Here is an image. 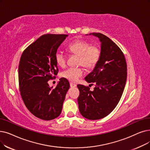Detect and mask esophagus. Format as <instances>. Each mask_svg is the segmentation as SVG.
Segmentation results:
<instances>
[{"mask_svg":"<svg viewBox=\"0 0 150 150\" xmlns=\"http://www.w3.org/2000/svg\"><path fill=\"white\" fill-rule=\"evenodd\" d=\"M70 86L71 88H75L76 86V84L75 83H70Z\"/></svg>","mask_w":150,"mask_h":150,"instance_id":"esophagus-1","label":"esophagus"}]
</instances>
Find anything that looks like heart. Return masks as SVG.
<instances>
[{"label": "heart", "mask_w": 150, "mask_h": 150, "mask_svg": "<svg viewBox=\"0 0 150 150\" xmlns=\"http://www.w3.org/2000/svg\"><path fill=\"white\" fill-rule=\"evenodd\" d=\"M68 50L73 54L79 57L78 64L87 69H93L98 63L101 50L96 45L91 44L85 40H77L71 43L67 47ZM54 59L57 66L64 67L66 64V56L62 52L57 51L54 56ZM84 74L82 67L69 68L64 70L61 75L64 79L70 81L76 82Z\"/></svg>", "instance_id": "obj_1"}]
</instances>
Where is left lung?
<instances>
[{
	"mask_svg": "<svg viewBox=\"0 0 150 150\" xmlns=\"http://www.w3.org/2000/svg\"><path fill=\"white\" fill-rule=\"evenodd\" d=\"M91 34L102 43L100 59L84 79L94 83L95 88L91 91L88 86L78 84V103L83 117L96 120L108 115L120 102L127 80V64L122 51L111 39L100 33Z\"/></svg>",
	"mask_w": 150,
	"mask_h": 150,
	"instance_id": "obj_1",
	"label": "left lung"
}]
</instances>
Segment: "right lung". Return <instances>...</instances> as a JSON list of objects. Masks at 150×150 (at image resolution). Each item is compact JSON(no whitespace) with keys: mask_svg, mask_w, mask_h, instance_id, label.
<instances>
[{"mask_svg":"<svg viewBox=\"0 0 150 150\" xmlns=\"http://www.w3.org/2000/svg\"><path fill=\"white\" fill-rule=\"evenodd\" d=\"M67 36L42 35L24 50L19 61L18 80L22 99L29 111L43 120H52L60 115L70 87L64 78L54 89L48 83L58 73L54 56Z\"/></svg>","mask_w":150,"mask_h":150,"instance_id":"obj_1","label":"right lung"}]
</instances>
